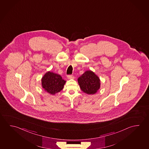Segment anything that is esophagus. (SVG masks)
Masks as SVG:
<instances>
[{
    "mask_svg": "<svg viewBox=\"0 0 149 149\" xmlns=\"http://www.w3.org/2000/svg\"><path fill=\"white\" fill-rule=\"evenodd\" d=\"M67 78L68 79H73L74 78V77L73 75H68L67 76Z\"/></svg>",
    "mask_w": 149,
    "mask_h": 149,
    "instance_id": "obj_1",
    "label": "esophagus"
}]
</instances>
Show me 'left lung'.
Returning a JSON list of instances; mask_svg holds the SVG:
<instances>
[{
    "label": "left lung",
    "mask_w": 149,
    "mask_h": 149,
    "mask_svg": "<svg viewBox=\"0 0 149 149\" xmlns=\"http://www.w3.org/2000/svg\"><path fill=\"white\" fill-rule=\"evenodd\" d=\"M81 90L88 94H94L100 88V80L97 76L91 70L86 71L78 79Z\"/></svg>",
    "instance_id": "obj_1"
}]
</instances>
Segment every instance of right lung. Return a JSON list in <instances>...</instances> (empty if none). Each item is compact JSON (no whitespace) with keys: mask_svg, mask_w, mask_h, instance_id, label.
<instances>
[{"mask_svg":"<svg viewBox=\"0 0 149 149\" xmlns=\"http://www.w3.org/2000/svg\"><path fill=\"white\" fill-rule=\"evenodd\" d=\"M66 82L59 74L48 71L42 78V86L45 91L54 95L63 89Z\"/></svg>","mask_w":149,"mask_h":149,"instance_id":"add662e5","label":"right lung"}]
</instances>
